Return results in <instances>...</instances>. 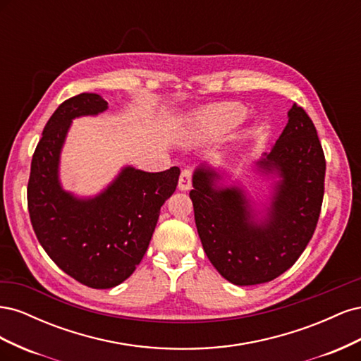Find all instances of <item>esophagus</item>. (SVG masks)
Here are the masks:
<instances>
[{
  "label": "esophagus",
  "mask_w": 361,
  "mask_h": 361,
  "mask_svg": "<svg viewBox=\"0 0 361 361\" xmlns=\"http://www.w3.org/2000/svg\"><path fill=\"white\" fill-rule=\"evenodd\" d=\"M178 188L180 191H188L191 190V171L190 170H183L179 176V183Z\"/></svg>",
  "instance_id": "esophagus-1"
}]
</instances>
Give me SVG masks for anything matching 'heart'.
<instances>
[{"label":"heart","mask_w":361,"mask_h":361,"mask_svg":"<svg viewBox=\"0 0 361 361\" xmlns=\"http://www.w3.org/2000/svg\"><path fill=\"white\" fill-rule=\"evenodd\" d=\"M244 110L236 104L224 102L204 106L188 118L187 137L192 143H203L223 135L243 122Z\"/></svg>","instance_id":"obj_1"}]
</instances>
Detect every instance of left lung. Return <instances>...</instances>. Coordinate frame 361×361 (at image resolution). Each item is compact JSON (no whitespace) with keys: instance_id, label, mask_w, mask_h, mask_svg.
Returning a JSON list of instances; mask_svg holds the SVG:
<instances>
[{"instance_id":"1","label":"left lung","mask_w":361,"mask_h":361,"mask_svg":"<svg viewBox=\"0 0 361 361\" xmlns=\"http://www.w3.org/2000/svg\"><path fill=\"white\" fill-rule=\"evenodd\" d=\"M250 167L269 185L265 202L253 199L231 171L206 162L194 170L190 192L207 259L238 286L260 285L288 271L318 223L325 158L312 118L301 106L292 105L274 147Z\"/></svg>"}]
</instances>
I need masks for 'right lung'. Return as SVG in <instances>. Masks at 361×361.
<instances>
[{
	"instance_id": "obj_1",
	"label": "right lung",
	"mask_w": 361,
	"mask_h": 361,
	"mask_svg": "<svg viewBox=\"0 0 361 361\" xmlns=\"http://www.w3.org/2000/svg\"><path fill=\"white\" fill-rule=\"evenodd\" d=\"M106 110L108 102L96 93L64 101L43 128L27 190L31 224L43 250L68 276L94 289L114 288L135 271L180 174L178 167L149 173L123 166L94 195L64 190L60 159L72 122Z\"/></svg>"
}]
</instances>
